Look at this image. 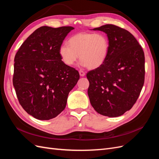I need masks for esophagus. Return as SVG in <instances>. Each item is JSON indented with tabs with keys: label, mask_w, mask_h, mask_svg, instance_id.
<instances>
[{
	"label": "esophagus",
	"mask_w": 159,
	"mask_h": 159,
	"mask_svg": "<svg viewBox=\"0 0 159 159\" xmlns=\"http://www.w3.org/2000/svg\"><path fill=\"white\" fill-rule=\"evenodd\" d=\"M79 74H80V76H81V77H84V76H85V72H84V71H82V70H80V71H79Z\"/></svg>",
	"instance_id": "1"
}]
</instances>
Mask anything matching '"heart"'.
I'll return each mask as SVG.
<instances>
[{
  "label": "heart",
  "instance_id": "b5f03b06",
  "mask_svg": "<svg viewBox=\"0 0 159 159\" xmlns=\"http://www.w3.org/2000/svg\"><path fill=\"white\" fill-rule=\"evenodd\" d=\"M68 44H61L59 48L61 61L68 66H73L80 55V66L98 68L106 60L109 50V38L103 32L76 34L70 38Z\"/></svg>",
  "mask_w": 159,
  "mask_h": 159
}]
</instances>
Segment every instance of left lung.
Here are the masks:
<instances>
[{
	"label": "left lung",
	"mask_w": 159,
	"mask_h": 159,
	"mask_svg": "<svg viewBox=\"0 0 159 159\" xmlns=\"http://www.w3.org/2000/svg\"><path fill=\"white\" fill-rule=\"evenodd\" d=\"M106 34L108 56L99 68L87 74L90 103L98 113L122 115L135 103L145 81V54L129 31L113 25L92 29Z\"/></svg>",
	"instance_id": "1"
}]
</instances>
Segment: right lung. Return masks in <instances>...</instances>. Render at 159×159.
I'll return each instance as SVG.
<instances>
[{"mask_svg":"<svg viewBox=\"0 0 159 159\" xmlns=\"http://www.w3.org/2000/svg\"><path fill=\"white\" fill-rule=\"evenodd\" d=\"M74 29L71 26L38 28L14 57L13 85L19 103L37 119L57 116L80 79L79 72L66 65L59 55L62 42Z\"/></svg>","mask_w":159,"mask_h":159,"instance_id":"add662e5","label":"right lung"}]
</instances>
